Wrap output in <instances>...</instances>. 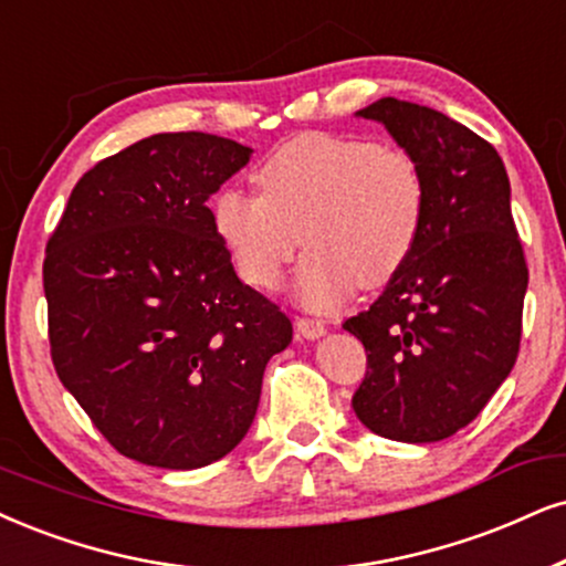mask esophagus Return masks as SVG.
I'll use <instances>...</instances> for the list:
<instances>
[{"label": "esophagus", "mask_w": 566, "mask_h": 566, "mask_svg": "<svg viewBox=\"0 0 566 566\" xmlns=\"http://www.w3.org/2000/svg\"><path fill=\"white\" fill-rule=\"evenodd\" d=\"M295 328H297V334L303 336V339H318V336L326 334L324 324H321V321H316V318H297Z\"/></svg>", "instance_id": "1"}]
</instances>
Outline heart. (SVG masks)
Masks as SVG:
<instances>
[{
	"mask_svg": "<svg viewBox=\"0 0 566 566\" xmlns=\"http://www.w3.org/2000/svg\"><path fill=\"white\" fill-rule=\"evenodd\" d=\"M261 196L238 188L213 200V227L238 274L276 290L295 259L297 297L307 307L339 305L357 284L391 282L418 245L426 177L402 148L366 138L311 133L279 146L255 171Z\"/></svg>",
	"mask_w": 566,
	"mask_h": 566,
	"instance_id": "b5f03b06",
	"label": "heart"
}]
</instances>
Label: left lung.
I'll list each match as a JSON object with an SVG mask.
<instances>
[{"instance_id": "8db88e82", "label": "left lung", "mask_w": 566, "mask_h": 566, "mask_svg": "<svg viewBox=\"0 0 566 566\" xmlns=\"http://www.w3.org/2000/svg\"><path fill=\"white\" fill-rule=\"evenodd\" d=\"M357 117L415 156L428 203L402 271L342 324L368 353L353 410L384 439L441 441L478 418L520 353L527 263L510 177L489 140L428 106L386 96Z\"/></svg>"}]
</instances>
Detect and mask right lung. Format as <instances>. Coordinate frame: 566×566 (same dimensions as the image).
Listing matches in <instances>:
<instances>
[{"label":"right lung","mask_w":566,"mask_h":566,"mask_svg":"<svg viewBox=\"0 0 566 566\" xmlns=\"http://www.w3.org/2000/svg\"><path fill=\"white\" fill-rule=\"evenodd\" d=\"M253 148L159 133L98 161L46 245L56 376L119 454L196 470L248 433L266 363L292 342L240 282L206 200Z\"/></svg>","instance_id":"add662e5"}]
</instances>
